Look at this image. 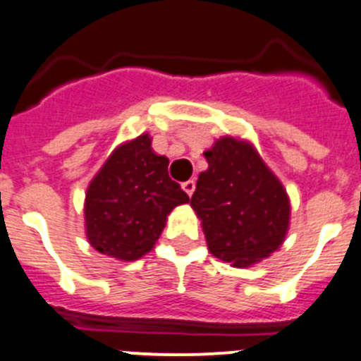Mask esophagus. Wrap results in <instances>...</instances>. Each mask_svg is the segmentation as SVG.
I'll return each instance as SVG.
<instances>
[{"mask_svg": "<svg viewBox=\"0 0 361 361\" xmlns=\"http://www.w3.org/2000/svg\"><path fill=\"white\" fill-rule=\"evenodd\" d=\"M181 187H183V190L188 194V196H192L194 188H196V181L187 180V181H183V183H181Z\"/></svg>", "mask_w": 361, "mask_h": 361, "instance_id": "esophagus-1", "label": "esophagus"}]
</instances>
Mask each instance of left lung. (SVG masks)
I'll return each mask as SVG.
<instances>
[{
    "label": "left lung",
    "instance_id": "left-lung-1",
    "mask_svg": "<svg viewBox=\"0 0 361 361\" xmlns=\"http://www.w3.org/2000/svg\"><path fill=\"white\" fill-rule=\"evenodd\" d=\"M190 207L214 257L246 268L269 257L290 226V197L250 142L223 136L203 152Z\"/></svg>",
    "mask_w": 361,
    "mask_h": 361
}]
</instances>
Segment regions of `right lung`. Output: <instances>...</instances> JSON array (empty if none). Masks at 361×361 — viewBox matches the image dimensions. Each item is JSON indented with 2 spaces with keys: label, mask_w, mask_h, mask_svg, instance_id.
Returning <instances> with one entry per match:
<instances>
[{
  "label": "right lung",
  "mask_w": 361,
  "mask_h": 361,
  "mask_svg": "<svg viewBox=\"0 0 361 361\" xmlns=\"http://www.w3.org/2000/svg\"><path fill=\"white\" fill-rule=\"evenodd\" d=\"M169 160L151 149L147 133L118 145L84 201L86 237L97 252L136 261L151 252L174 207L188 196L169 178Z\"/></svg>",
  "instance_id": "right-lung-1"
}]
</instances>
